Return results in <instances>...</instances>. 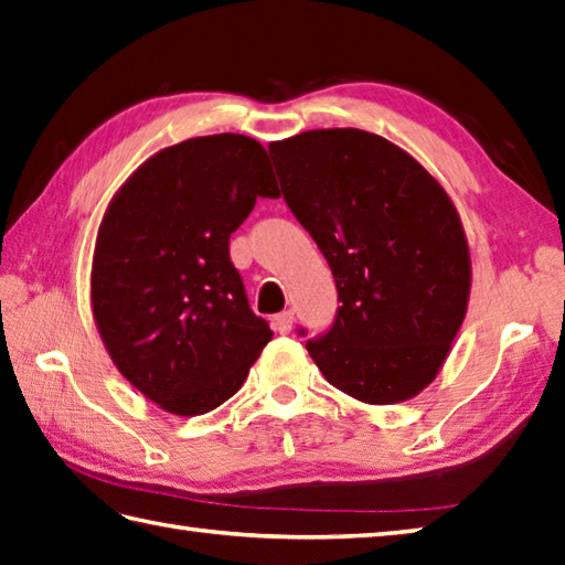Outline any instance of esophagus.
Instances as JSON below:
<instances>
[{
  "label": "esophagus",
  "instance_id": "obj_1",
  "mask_svg": "<svg viewBox=\"0 0 565 565\" xmlns=\"http://www.w3.org/2000/svg\"><path fill=\"white\" fill-rule=\"evenodd\" d=\"M294 323H296V318H294V311H284V313H279L274 318V328L279 330L281 335H286V333H291V328H294Z\"/></svg>",
  "mask_w": 565,
  "mask_h": 565
}]
</instances>
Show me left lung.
I'll return each mask as SVG.
<instances>
[{"mask_svg":"<svg viewBox=\"0 0 565 565\" xmlns=\"http://www.w3.org/2000/svg\"><path fill=\"white\" fill-rule=\"evenodd\" d=\"M284 201L330 264L338 318L308 340L323 377L362 404L436 380L466 320L470 249L456 203L412 153L364 129L271 141Z\"/></svg>","mask_w":565,"mask_h":565,"instance_id":"left-lung-1","label":"left lung"}]
</instances>
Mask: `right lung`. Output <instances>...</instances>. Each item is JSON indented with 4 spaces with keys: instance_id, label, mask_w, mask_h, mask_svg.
Masks as SVG:
<instances>
[{
    "instance_id": "right-lung-1",
    "label": "right lung",
    "mask_w": 565,
    "mask_h": 565,
    "mask_svg": "<svg viewBox=\"0 0 565 565\" xmlns=\"http://www.w3.org/2000/svg\"><path fill=\"white\" fill-rule=\"evenodd\" d=\"M279 195L267 149L225 131L157 151L109 201L93 318L121 377L163 412H213L274 338L247 303L230 235L257 198Z\"/></svg>"
}]
</instances>
